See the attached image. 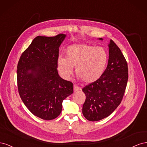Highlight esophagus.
Listing matches in <instances>:
<instances>
[{"label": "esophagus", "mask_w": 147, "mask_h": 147, "mask_svg": "<svg viewBox=\"0 0 147 147\" xmlns=\"http://www.w3.org/2000/svg\"><path fill=\"white\" fill-rule=\"evenodd\" d=\"M80 89H79V87H78L76 85H74V92H77L78 91H79Z\"/></svg>", "instance_id": "34e87169"}]
</instances>
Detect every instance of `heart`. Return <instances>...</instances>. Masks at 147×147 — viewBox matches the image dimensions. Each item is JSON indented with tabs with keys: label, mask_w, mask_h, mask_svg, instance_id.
Masks as SVG:
<instances>
[{
	"label": "heart",
	"mask_w": 147,
	"mask_h": 147,
	"mask_svg": "<svg viewBox=\"0 0 147 147\" xmlns=\"http://www.w3.org/2000/svg\"><path fill=\"white\" fill-rule=\"evenodd\" d=\"M108 53L102 47L84 43H77L65 50V57L57 59V69L61 76L69 80L75 67V73L86 83L96 82L103 75L107 64Z\"/></svg>",
	"instance_id": "heart-1"
}]
</instances>
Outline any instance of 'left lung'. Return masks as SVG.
Instances as JSON below:
<instances>
[{"mask_svg": "<svg viewBox=\"0 0 147 147\" xmlns=\"http://www.w3.org/2000/svg\"><path fill=\"white\" fill-rule=\"evenodd\" d=\"M109 50L108 65L103 75L82 90L86 95L82 113L91 121H99L112 114L121 103L126 88L128 67L125 57L112 40Z\"/></svg>", "mask_w": 147, "mask_h": 147, "instance_id": "obj_1", "label": "left lung"}]
</instances>
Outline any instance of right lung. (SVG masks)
I'll return each mask as SVG.
<instances>
[{
    "label": "right lung",
    "instance_id": "right-lung-1",
    "mask_svg": "<svg viewBox=\"0 0 147 147\" xmlns=\"http://www.w3.org/2000/svg\"><path fill=\"white\" fill-rule=\"evenodd\" d=\"M66 35L37 36L22 53L17 66L21 100L35 116L45 120L60 115L63 101L73 93V83L57 72L59 48Z\"/></svg>",
    "mask_w": 147,
    "mask_h": 147
}]
</instances>
